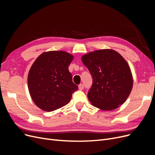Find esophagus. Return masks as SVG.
Wrapping results in <instances>:
<instances>
[{"instance_id": "obj_1", "label": "esophagus", "mask_w": 155, "mask_h": 155, "mask_svg": "<svg viewBox=\"0 0 155 155\" xmlns=\"http://www.w3.org/2000/svg\"><path fill=\"white\" fill-rule=\"evenodd\" d=\"M78 88H79V90H83V88H84V85H83V84H81V83L79 84V86H78Z\"/></svg>"}]
</instances>
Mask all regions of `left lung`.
<instances>
[{
    "instance_id": "obj_1",
    "label": "left lung",
    "mask_w": 155,
    "mask_h": 155,
    "mask_svg": "<svg viewBox=\"0 0 155 155\" xmlns=\"http://www.w3.org/2000/svg\"><path fill=\"white\" fill-rule=\"evenodd\" d=\"M81 60L92 76L88 99L94 107L112 110L125 103L132 91L133 78L127 62L118 51L97 50L82 55Z\"/></svg>"
}]
</instances>
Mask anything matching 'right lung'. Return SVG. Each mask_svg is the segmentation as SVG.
<instances>
[{"label": "right lung", "instance_id": "1", "mask_svg": "<svg viewBox=\"0 0 155 155\" xmlns=\"http://www.w3.org/2000/svg\"><path fill=\"white\" fill-rule=\"evenodd\" d=\"M73 55L64 51H49L37 58L28 75V87L34 104L50 112L68 104L78 87L72 82L68 66Z\"/></svg>", "mask_w": 155, "mask_h": 155}]
</instances>
